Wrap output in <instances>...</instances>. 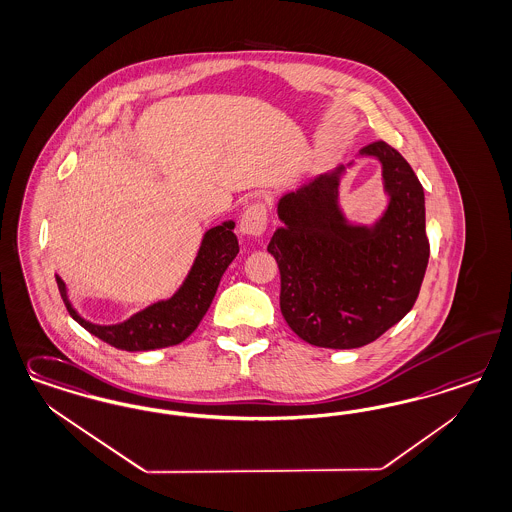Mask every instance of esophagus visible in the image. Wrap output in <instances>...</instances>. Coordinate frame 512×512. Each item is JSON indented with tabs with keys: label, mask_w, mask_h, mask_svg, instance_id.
<instances>
[{
	"label": "esophagus",
	"mask_w": 512,
	"mask_h": 512,
	"mask_svg": "<svg viewBox=\"0 0 512 512\" xmlns=\"http://www.w3.org/2000/svg\"><path fill=\"white\" fill-rule=\"evenodd\" d=\"M265 228H267V207L262 201H254L243 211L239 230L243 235L258 237L264 233Z\"/></svg>",
	"instance_id": "obj_1"
}]
</instances>
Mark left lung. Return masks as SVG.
<instances>
[{"label": "left lung", "mask_w": 512, "mask_h": 512, "mask_svg": "<svg viewBox=\"0 0 512 512\" xmlns=\"http://www.w3.org/2000/svg\"><path fill=\"white\" fill-rule=\"evenodd\" d=\"M362 154L379 158L390 196L373 228L350 226L339 211V167L282 196V226L267 247L281 271L282 316L314 347L379 339L413 309L428 267L424 188L413 167L384 141Z\"/></svg>", "instance_id": "1"}]
</instances>
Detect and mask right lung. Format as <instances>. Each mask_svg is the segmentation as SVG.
<instances>
[{
  "mask_svg": "<svg viewBox=\"0 0 512 512\" xmlns=\"http://www.w3.org/2000/svg\"><path fill=\"white\" fill-rule=\"evenodd\" d=\"M233 226V222H224L205 233L198 258L175 296L158 301L115 326H98L81 318L67 299L66 284L56 275L67 311L84 330L120 350L139 352L179 345L194 333L209 311L224 271L239 252Z\"/></svg>",
  "mask_w": 512,
  "mask_h": 512,
  "instance_id": "1",
  "label": "right lung"
}]
</instances>
